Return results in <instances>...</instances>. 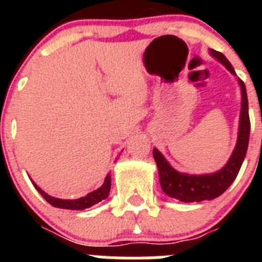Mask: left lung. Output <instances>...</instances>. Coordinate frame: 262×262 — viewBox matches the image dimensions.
I'll return each instance as SVG.
<instances>
[{"label": "left lung", "mask_w": 262, "mask_h": 262, "mask_svg": "<svg viewBox=\"0 0 262 262\" xmlns=\"http://www.w3.org/2000/svg\"><path fill=\"white\" fill-rule=\"evenodd\" d=\"M212 56L221 61L228 71L236 75L235 69L231 62L227 60L223 53L215 50H210ZM240 90H242V108H240V123L239 134L236 147L231 155L230 160L226 165L211 174H186L177 172L174 168L165 160L161 152L154 148V159L159 169V177L161 189L166 195L176 198L181 202H201V201L214 200L231 186L239 173L242 164L247 155L251 133V122L248 113V97L247 89L242 80H239Z\"/></svg>", "instance_id": "obj_1"}]
</instances>
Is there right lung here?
I'll return each instance as SVG.
<instances>
[{
    "instance_id": "add662e5",
    "label": "right lung",
    "mask_w": 262,
    "mask_h": 262,
    "mask_svg": "<svg viewBox=\"0 0 262 262\" xmlns=\"http://www.w3.org/2000/svg\"><path fill=\"white\" fill-rule=\"evenodd\" d=\"M32 182V181H31ZM34 186H35L36 190L40 193V195L47 201L50 205H52L53 207H59V209H67V210H84L88 209V207H92L96 203L101 202V201L106 200L108 196V193H110V187H111V174L106 176L105 182L102 184V186L98 187L97 190L92 191V193L86 194L85 196H81L78 200H60V198H55V196L48 195L47 193L41 190L40 187L32 182Z\"/></svg>"
}]
</instances>
